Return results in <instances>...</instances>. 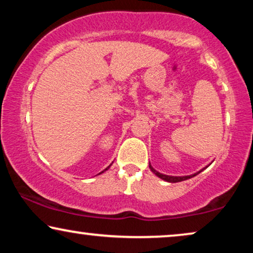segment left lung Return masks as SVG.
I'll use <instances>...</instances> for the list:
<instances>
[{"label":"left lung","instance_id":"8db88e82","mask_svg":"<svg viewBox=\"0 0 253 253\" xmlns=\"http://www.w3.org/2000/svg\"><path fill=\"white\" fill-rule=\"evenodd\" d=\"M150 169L152 170V172H154V174L157 175L158 177H160L161 179H164V181H166V182H169V183H176V182H182V181H185V179H189V178L193 177V176L198 175L199 172H202L205 168L202 169V170H199V171L195 172V174H192V175H188V176H169V175L161 174V172H159V171L155 170V169L151 166V164H150Z\"/></svg>","mask_w":253,"mask_h":253}]
</instances>
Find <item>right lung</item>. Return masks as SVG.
<instances>
[{"instance_id":"right-lung-1","label":"right lung","mask_w":253,"mask_h":253,"mask_svg":"<svg viewBox=\"0 0 253 253\" xmlns=\"http://www.w3.org/2000/svg\"><path fill=\"white\" fill-rule=\"evenodd\" d=\"M110 166H112V165H109V166H108V167H107V168H106V169H105V170H102V171H101V172H100V174H102V172H103V171H106V170H107V169H108V168H109V167H110Z\"/></svg>"}]
</instances>
